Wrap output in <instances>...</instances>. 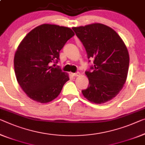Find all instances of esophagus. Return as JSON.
Returning a JSON list of instances; mask_svg holds the SVG:
<instances>
[{"instance_id":"1","label":"esophagus","mask_w":145,"mask_h":145,"mask_svg":"<svg viewBox=\"0 0 145 145\" xmlns=\"http://www.w3.org/2000/svg\"><path fill=\"white\" fill-rule=\"evenodd\" d=\"M71 74H72V76H80V72H74V73H71Z\"/></svg>"}]
</instances>
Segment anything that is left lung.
Instances as JSON below:
<instances>
[{
    "label": "left lung",
    "instance_id": "obj_1",
    "mask_svg": "<svg viewBox=\"0 0 145 145\" xmlns=\"http://www.w3.org/2000/svg\"><path fill=\"white\" fill-rule=\"evenodd\" d=\"M72 29L83 44L89 62L94 59V65L86 71L89 86L82 94L95 104L105 103L119 93L126 80L130 61L126 46L116 32L104 24Z\"/></svg>",
    "mask_w": 145,
    "mask_h": 145
}]
</instances>
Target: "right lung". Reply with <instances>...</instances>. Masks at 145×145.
I'll use <instances>...</instances> for the list:
<instances>
[{
    "label": "right lung",
    "mask_w": 145,
    "mask_h": 145,
    "mask_svg": "<svg viewBox=\"0 0 145 145\" xmlns=\"http://www.w3.org/2000/svg\"><path fill=\"white\" fill-rule=\"evenodd\" d=\"M74 35L71 28L43 24L31 30L18 46L14 57L16 78L28 97L46 103L59 95L69 80L59 67V51Z\"/></svg>",
    "instance_id": "1"
}]
</instances>
